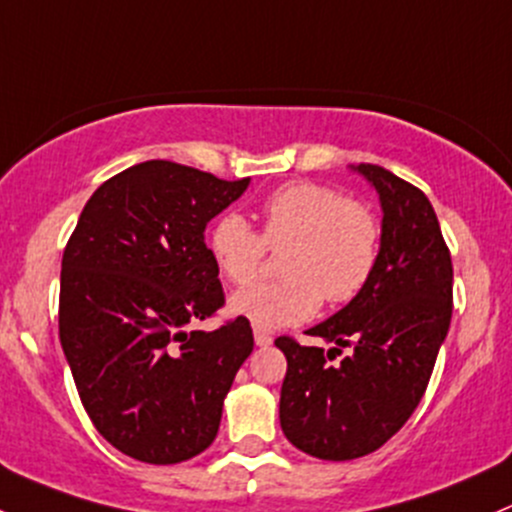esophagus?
<instances>
[{"instance_id": "esophagus-1", "label": "esophagus", "mask_w": 512, "mask_h": 512, "mask_svg": "<svg viewBox=\"0 0 512 512\" xmlns=\"http://www.w3.org/2000/svg\"><path fill=\"white\" fill-rule=\"evenodd\" d=\"M255 345L257 347H269V345H272V335L265 333V330L255 328Z\"/></svg>"}]
</instances>
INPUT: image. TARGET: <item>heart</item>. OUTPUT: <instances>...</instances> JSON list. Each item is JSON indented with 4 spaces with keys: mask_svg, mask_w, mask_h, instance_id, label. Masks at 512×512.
Wrapping results in <instances>:
<instances>
[{
    "mask_svg": "<svg viewBox=\"0 0 512 512\" xmlns=\"http://www.w3.org/2000/svg\"><path fill=\"white\" fill-rule=\"evenodd\" d=\"M267 247L286 250L284 282L238 291L228 308L255 328L277 330L316 316L323 299L340 306L359 296L379 262L381 226L372 209L313 182L286 184L269 196L262 235L240 213H226L211 226L209 252L235 286L260 277Z\"/></svg>",
    "mask_w": 512,
    "mask_h": 512,
    "instance_id": "1",
    "label": "heart"
}]
</instances>
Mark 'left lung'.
I'll list each match as a JSON object with an SVG mask.
<instances>
[{"mask_svg": "<svg viewBox=\"0 0 512 512\" xmlns=\"http://www.w3.org/2000/svg\"><path fill=\"white\" fill-rule=\"evenodd\" d=\"M381 204L379 262L369 284L308 335L274 345L286 357L279 423L311 457L347 462L391 440L418 408L452 318V257L428 196L379 165H350ZM352 346L350 358H328Z\"/></svg>", "mask_w": 512, "mask_h": 512, "instance_id": "1", "label": "left lung"}]
</instances>
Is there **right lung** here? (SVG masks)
<instances>
[{
    "label": "right lung",
    "mask_w": 512,
    "mask_h": 512,
    "mask_svg": "<svg viewBox=\"0 0 512 512\" xmlns=\"http://www.w3.org/2000/svg\"><path fill=\"white\" fill-rule=\"evenodd\" d=\"M247 187L250 177L140 162L92 194L65 247L60 345L94 428L138 462L204 452L255 345L245 318L187 330L223 306L204 233Z\"/></svg>",
    "instance_id": "right-lung-1"
}]
</instances>
